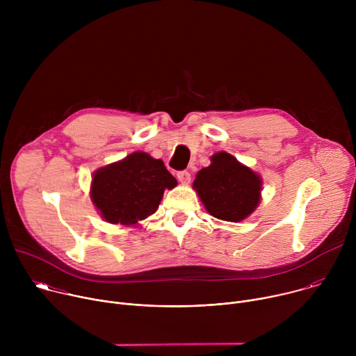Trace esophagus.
<instances>
[{
    "label": "esophagus",
    "mask_w": 356,
    "mask_h": 356,
    "mask_svg": "<svg viewBox=\"0 0 356 356\" xmlns=\"http://www.w3.org/2000/svg\"><path fill=\"white\" fill-rule=\"evenodd\" d=\"M177 179H179V181H180L181 184H188L190 180H191V175H190V172H187V170H181V172L177 173Z\"/></svg>",
    "instance_id": "1"
}]
</instances>
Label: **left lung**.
<instances>
[{"label":"left lung","instance_id":"left-lung-1","mask_svg":"<svg viewBox=\"0 0 356 356\" xmlns=\"http://www.w3.org/2000/svg\"><path fill=\"white\" fill-rule=\"evenodd\" d=\"M193 188L213 217L239 222L257 210L262 179L227 152H218L211 165L197 173Z\"/></svg>","mask_w":356,"mask_h":356}]
</instances>
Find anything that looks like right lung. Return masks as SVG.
<instances>
[{
  "label": "right lung",
  "instance_id": "1",
  "mask_svg": "<svg viewBox=\"0 0 356 356\" xmlns=\"http://www.w3.org/2000/svg\"><path fill=\"white\" fill-rule=\"evenodd\" d=\"M176 186L177 180L161 159L134 152L120 162L95 170L90 194L107 222L129 227L154 214L165 190Z\"/></svg>",
  "mask_w": 356,
  "mask_h": 356
}]
</instances>
